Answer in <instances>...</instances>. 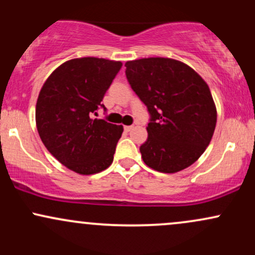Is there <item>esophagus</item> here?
Listing matches in <instances>:
<instances>
[{"mask_svg":"<svg viewBox=\"0 0 255 255\" xmlns=\"http://www.w3.org/2000/svg\"><path fill=\"white\" fill-rule=\"evenodd\" d=\"M133 126H125V130L126 131H130L131 129H133Z\"/></svg>","mask_w":255,"mask_h":255,"instance_id":"esophagus-1","label":"esophagus"}]
</instances>
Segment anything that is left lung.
I'll return each mask as SVG.
<instances>
[{
  "label": "left lung",
  "instance_id": "left-lung-1",
  "mask_svg": "<svg viewBox=\"0 0 255 255\" xmlns=\"http://www.w3.org/2000/svg\"><path fill=\"white\" fill-rule=\"evenodd\" d=\"M129 85L151 115L140 146L144 163L174 174L197 162L211 141L217 109L209 85L188 64L168 57L126 62Z\"/></svg>",
  "mask_w": 255,
  "mask_h": 255
}]
</instances>
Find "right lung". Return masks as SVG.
I'll list each match as a JSON object with an SVG mask.
<instances>
[{
	"mask_svg": "<svg viewBox=\"0 0 255 255\" xmlns=\"http://www.w3.org/2000/svg\"><path fill=\"white\" fill-rule=\"evenodd\" d=\"M121 61L73 58L58 66L40 89L36 126L44 146L61 164L80 175L97 174L113 163L124 126L92 118Z\"/></svg>",
	"mask_w": 255,
	"mask_h": 255,
	"instance_id": "obj_1",
	"label": "right lung"
}]
</instances>
